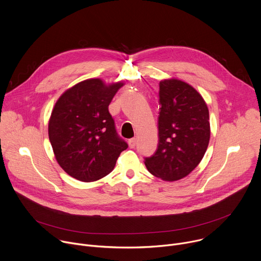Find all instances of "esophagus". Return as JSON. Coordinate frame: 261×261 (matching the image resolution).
I'll use <instances>...</instances> for the list:
<instances>
[{"label":"esophagus","instance_id":"obj_1","mask_svg":"<svg viewBox=\"0 0 261 261\" xmlns=\"http://www.w3.org/2000/svg\"><path fill=\"white\" fill-rule=\"evenodd\" d=\"M128 143H129V146H130L131 148H134L135 145H136V139H135V138H131V139H129Z\"/></svg>","mask_w":261,"mask_h":261}]
</instances>
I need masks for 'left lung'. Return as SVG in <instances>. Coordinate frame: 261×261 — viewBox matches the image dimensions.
Returning a JSON list of instances; mask_svg holds the SVG:
<instances>
[{
  "mask_svg": "<svg viewBox=\"0 0 261 261\" xmlns=\"http://www.w3.org/2000/svg\"><path fill=\"white\" fill-rule=\"evenodd\" d=\"M159 96V144L144 164L155 177L176 181L190 174L207 150L209 110L193 86L174 77L160 82Z\"/></svg>",
  "mask_w": 261,
  "mask_h": 261,
  "instance_id": "8db88e82",
  "label": "left lung"
}]
</instances>
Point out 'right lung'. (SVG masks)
Here are the masks:
<instances>
[{
	"label": "right lung",
	"mask_w": 261,
	"mask_h": 261,
	"mask_svg": "<svg viewBox=\"0 0 261 261\" xmlns=\"http://www.w3.org/2000/svg\"><path fill=\"white\" fill-rule=\"evenodd\" d=\"M124 85L89 79L67 89L56 101L48 125L59 166L77 180H98L114 170L128 144L118 136L109 106Z\"/></svg>",
	"instance_id": "obj_1"
}]
</instances>
